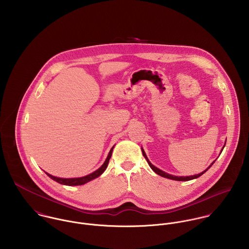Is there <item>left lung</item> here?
Here are the masks:
<instances>
[{
    "instance_id": "1",
    "label": "left lung",
    "mask_w": 249,
    "mask_h": 249,
    "mask_svg": "<svg viewBox=\"0 0 249 249\" xmlns=\"http://www.w3.org/2000/svg\"><path fill=\"white\" fill-rule=\"evenodd\" d=\"M224 147V146H223ZM142 155H143V157L145 158V160L147 161V163H148V165H149V167L152 169V171L154 172V173H156L157 175H159V176H161V177H163V178H169V179H173V180H178V181H188V180H192V179H195V178H199L200 176H202L212 165H213L214 162H213L211 165H210V167L208 168V169H206V171H204V172H202L201 174H198V175H196V176H192V177H176V176H172V175H169V174H167V173H165V172H163V171H161V170H159L158 168H156V167H154L150 162H149V160L147 159V157H146V155H145V153H144V151L142 150Z\"/></svg>"
}]
</instances>
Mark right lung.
Returning <instances> with one entry per match:
<instances>
[{"instance_id":"add662e5","label":"right lung","mask_w":249,"mask_h":249,"mask_svg":"<svg viewBox=\"0 0 249 249\" xmlns=\"http://www.w3.org/2000/svg\"><path fill=\"white\" fill-rule=\"evenodd\" d=\"M113 147H114V146H113ZM113 147L110 149L109 154H108V156H107V160H106V162L103 164V166H102L100 169H98L96 172H94V173H92V174H90V175H88V176H86V177L78 178H59L53 177V176H51V175H49V174H47V173H46V174H47V176H48L49 178L53 179L54 181H56V182H58V183H60V184H63V185L77 186V185L85 184V183L91 181L92 179L99 178V177L106 171V169L107 168V165H108V163H109V160H110V158H111V155H112Z\"/></svg>"}]
</instances>
